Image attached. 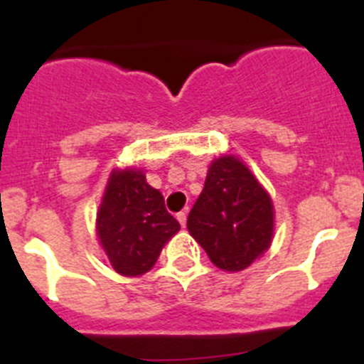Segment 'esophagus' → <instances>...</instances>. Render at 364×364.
<instances>
[{
  "mask_svg": "<svg viewBox=\"0 0 364 364\" xmlns=\"http://www.w3.org/2000/svg\"><path fill=\"white\" fill-rule=\"evenodd\" d=\"M176 220L180 222V226L184 228L186 220H188V213H186V211H180V213H176Z\"/></svg>",
  "mask_w": 364,
  "mask_h": 364,
  "instance_id": "esophagus-1",
  "label": "esophagus"
}]
</instances>
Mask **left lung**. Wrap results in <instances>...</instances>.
<instances>
[{
  "label": "left lung",
  "mask_w": 364,
  "mask_h": 364,
  "mask_svg": "<svg viewBox=\"0 0 364 364\" xmlns=\"http://www.w3.org/2000/svg\"><path fill=\"white\" fill-rule=\"evenodd\" d=\"M273 226L272 197L246 164L233 154L215 159L188 217L189 233L211 262L242 272L268 252Z\"/></svg>",
  "instance_id": "1"
}]
</instances>
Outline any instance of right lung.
Masks as SVG:
<instances>
[{
    "label": "right lung",
    "instance_id": "1",
    "mask_svg": "<svg viewBox=\"0 0 364 364\" xmlns=\"http://www.w3.org/2000/svg\"><path fill=\"white\" fill-rule=\"evenodd\" d=\"M178 230L142 169H112L96 213V235L114 272L124 277L147 273Z\"/></svg>",
    "mask_w": 364,
    "mask_h": 364
}]
</instances>
